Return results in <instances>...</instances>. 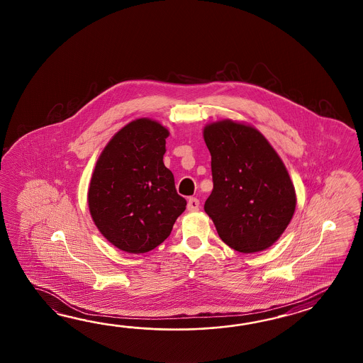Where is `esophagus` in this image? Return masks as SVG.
Returning <instances> with one entry per match:
<instances>
[{
	"label": "esophagus",
	"instance_id": "obj_1",
	"mask_svg": "<svg viewBox=\"0 0 363 363\" xmlns=\"http://www.w3.org/2000/svg\"><path fill=\"white\" fill-rule=\"evenodd\" d=\"M200 208V201L197 200L196 197H191L188 200V210L189 211H197Z\"/></svg>",
	"mask_w": 363,
	"mask_h": 363
}]
</instances>
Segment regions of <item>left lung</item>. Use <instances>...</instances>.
Instances as JSON below:
<instances>
[{"mask_svg": "<svg viewBox=\"0 0 363 363\" xmlns=\"http://www.w3.org/2000/svg\"><path fill=\"white\" fill-rule=\"evenodd\" d=\"M213 191L205 211L219 238L240 253L270 247L296 208V192L278 153L252 125L230 119L208 124Z\"/></svg>", "mask_w": 363, "mask_h": 363, "instance_id": "obj_1", "label": "left lung"}]
</instances>
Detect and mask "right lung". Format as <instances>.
<instances>
[{"mask_svg": "<svg viewBox=\"0 0 363 363\" xmlns=\"http://www.w3.org/2000/svg\"><path fill=\"white\" fill-rule=\"evenodd\" d=\"M169 131L140 118L116 132L102 150L88 189L93 222L114 247L147 253L170 236L186 206L163 163Z\"/></svg>", "mask_w": 363, "mask_h": 363, "instance_id": "1", "label": "right lung"}]
</instances>
